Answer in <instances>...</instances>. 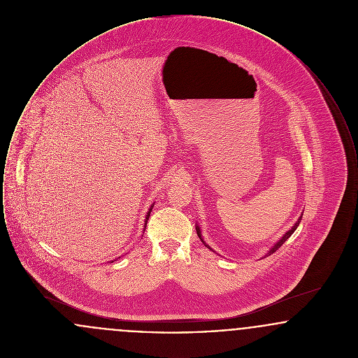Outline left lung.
I'll list each match as a JSON object with an SVG mask.
<instances>
[{
	"instance_id": "obj_1",
	"label": "left lung",
	"mask_w": 358,
	"mask_h": 358,
	"mask_svg": "<svg viewBox=\"0 0 358 358\" xmlns=\"http://www.w3.org/2000/svg\"><path fill=\"white\" fill-rule=\"evenodd\" d=\"M302 216H303V213H302V215L299 216V219H298V220L295 222V224H294V225L291 227V229H289V231H287V232H286V234H285V235H283L282 238H279V240H278V241H276V243L273 244V247L270 248V251H268V252H267L266 255L263 256V257H266V256L273 255V252H275V251H276V250H278V248H279V247H280V245H282V244H283V243H285V241H286V240H287V238H289V236H291V235H292V234L295 232V229L298 228L299 222H301V220H302ZM196 231H197V236H199V238H200V240L203 241V244H204L205 247H206V248H209L210 251H213V250H212V248H210V247H209V245H208V244L205 243V240L204 238H203V235H201V229H200V225H199V224H196ZM213 252H215V251H213Z\"/></svg>"
}]
</instances>
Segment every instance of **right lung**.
Here are the masks:
<instances>
[{
    "label": "right lung",
    "instance_id": "1",
    "mask_svg": "<svg viewBox=\"0 0 358 358\" xmlns=\"http://www.w3.org/2000/svg\"><path fill=\"white\" fill-rule=\"evenodd\" d=\"M154 203L152 204V206L149 208V210H148V213H146V217H145V225H143V234H145V228H146V224H148V220H149V217H150V213H152V210H153ZM143 236V235H142ZM113 263V262H111Z\"/></svg>",
    "mask_w": 358,
    "mask_h": 358
}]
</instances>
